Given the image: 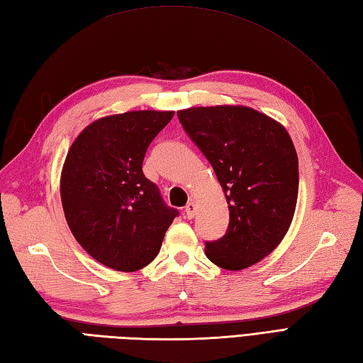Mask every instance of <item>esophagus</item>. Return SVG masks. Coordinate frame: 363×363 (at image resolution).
Returning <instances> with one entry per match:
<instances>
[{
  "label": "esophagus",
  "mask_w": 363,
  "mask_h": 363,
  "mask_svg": "<svg viewBox=\"0 0 363 363\" xmlns=\"http://www.w3.org/2000/svg\"><path fill=\"white\" fill-rule=\"evenodd\" d=\"M186 215H187V218H194L196 215V204L194 201H190L186 206Z\"/></svg>",
  "instance_id": "1"
}]
</instances>
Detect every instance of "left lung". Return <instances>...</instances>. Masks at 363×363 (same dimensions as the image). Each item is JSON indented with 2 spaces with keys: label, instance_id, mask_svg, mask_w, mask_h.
Listing matches in <instances>:
<instances>
[{
  "label": "left lung",
  "instance_id": "obj_1",
  "mask_svg": "<svg viewBox=\"0 0 363 363\" xmlns=\"http://www.w3.org/2000/svg\"><path fill=\"white\" fill-rule=\"evenodd\" d=\"M191 140L211 162L229 206L228 233L206 243V256L238 272L277 248L298 201V156L279 121L248 106L177 111Z\"/></svg>",
  "mask_w": 363,
  "mask_h": 363
}]
</instances>
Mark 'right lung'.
<instances>
[{
    "mask_svg": "<svg viewBox=\"0 0 363 363\" xmlns=\"http://www.w3.org/2000/svg\"><path fill=\"white\" fill-rule=\"evenodd\" d=\"M173 115H107L84 128L67 152L60 173L67 225L91 257L115 272L151 264L177 215L142 169L150 143Z\"/></svg>",
    "mask_w": 363,
    "mask_h": 363,
    "instance_id": "add662e5",
    "label": "right lung"
}]
</instances>
